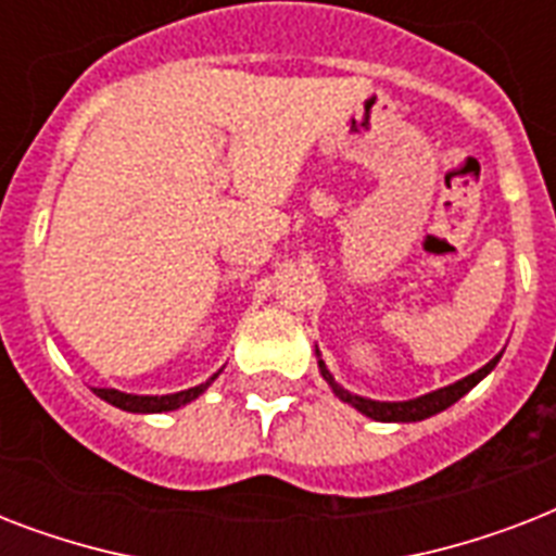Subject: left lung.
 I'll return each instance as SVG.
<instances>
[{
  "label": "left lung",
  "instance_id": "obj_1",
  "mask_svg": "<svg viewBox=\"0 0 556 556\" xmlns=\"http://www.w3.org/2000/svg\"><path fill=\"white\" fill-rule=\"evenodd\" d=\"M500 357L502 355H496L491 364H484L482 369H476L473 375H467V378L456 380V383H450V387L435 389V392H427V395L421 397H413V401H371V397L355 395V392H349V389H343L338 380H334V375H331V371L326 369V364H323L320 352H317V366H320V375L326 378L331 392H334L340 401H346V404L355 406L357 413H364L366 418H375V421L406 424V421H424V418H430V415L441 413V409H447V406L456 404L458 397L467 395L479 380L491 375L493 366L500 364Z\"/></svg>",
  "mask_w": 556,
  "mask_h": 556
}]
</instances>
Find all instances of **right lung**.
<instances>
[{"label":"right lung","instance_id":"add662e5","mask_svg":"<svg viewBox=\"0 0 556 556\" xmlns=\"http://www.w3.org/2000/svg\"><path fill=\"white\" fill-rule=\"evenodd\" d=\"M216 378L218 371L210 380L199 383V387L185 389V392H173V395H129V392H121V389H94V395L109 401L117 409H126V413H169V409H178V406L195 401Z\"/></svg>","mask_w":556,"mask_h":556}]
</instances>
